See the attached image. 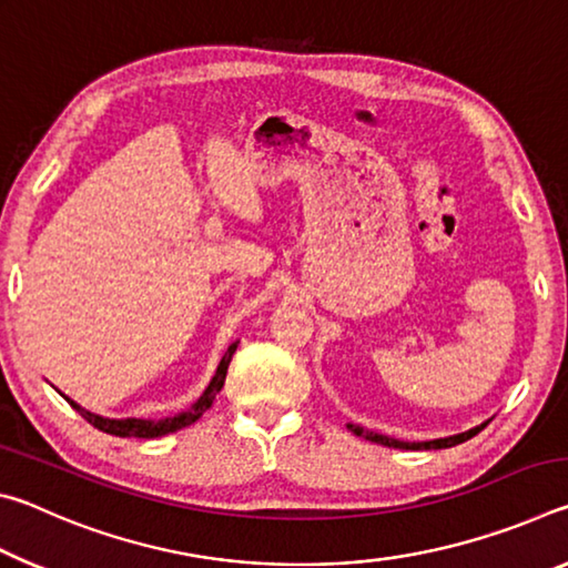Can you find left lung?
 <instances>
[{"label":"left lung","mask_w":568,"mask_h":568,"mask_svg":"<svg viewBox=\"0 0 568 568\" xmlns=\"http://www.w3.org/2000/svg\"><path fill=\"white\" fill-rule=\"evenodd\" d=\"M348 428L353 430L355 436H363L365 440H373V444H381V446H388V448H406V450H423V448H450L456 444H464V440L474 438L478 430L486 428V423H480V426L466 430V434H456V436H448V438H436V440H420V444H408V440H398V438H390V436H383V434H376V430H365L361 426H353V423H348Z\"/></svg>","instance_id":"obj_1"}]
</instances>
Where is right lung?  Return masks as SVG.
<instances>
[{"mask_svg": "<svg viewBox=\"0 0 568 568\" xmlns=\"http://www.w3.org/2000/svg\"><path fill=\"white\" fill-rule=\"evenodd\" d=\"M235 348H237V341L225 351L223 361H220L215 376H213V381L207 383V388H205L203 396H200L195 403H192V406H190L187 410L178 413V416L160 418V420H150V418H102V416H98V413H90V410H84L82 406H77V403H74L72 398L64 396V400L70 403V406H72L77 413H80V416H82L84 420L92 423L94 428H100L102 434L120 436V438H160V436L175 434V430L190 426V423H195L210 406H213L215 396H217L220 388H223V383H225L227 365H230V361H233Z\"/></svg>", "mask_w": 568, "mask_h": 568, "instance_id": "1", "label": "right lung"}]
</instances>
